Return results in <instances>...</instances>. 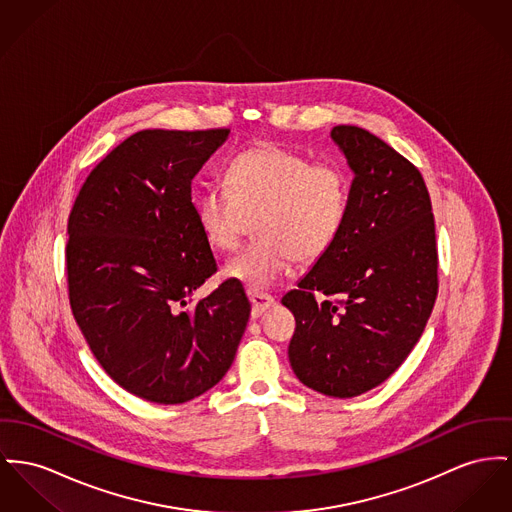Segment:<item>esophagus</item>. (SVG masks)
Segmentation results:
<instances>
[{"label": "esophagus", "instance_id": "1", "mask_svg": "<svg viewBox=\"0 0 512 512\" xmlns=\"http://www.w3.org/2000/svg\"><path fill=\"white\" fill-rule=\"evenodd\" d=\"M248 299L252 303V318H260L268 308L275 305V299L268 293H258V291H250Z\"/></svg>", "mask_w": 512, "mask_h": 512}]
</instances>
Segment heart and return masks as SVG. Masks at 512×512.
Listing matches in <instances>:
<instances>
[{"label": "heart", "mask_w": 512, "mask_h": 512, "mask_svg": "<svg viewBox=\"0 0 512 512\" xmlns=\"http://www.w3.org/2000/svg\"><path fill=\"white\" fill-rule=\"evenodd\" d=\"M225 186L207 188L196 200V219L217 250L239 246L254 217V235L225 268L250 289H266L291 270L310 264L340 237L351 200V176L340 161L260 145L239 153L225 171Z\"/></svg>", "instance_id": "1"}]
</instances>
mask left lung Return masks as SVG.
<instances>
[{"instance_id":"8db88e82","label":"left lung","mask_w":512,"mask_h":512,"mask_svg":"<svg viewBox=\"0 0 512 512\" xmlns=\"http://www.w3.org/2000/svg\"><path fill=\"white\" fill-rule=\"evenodd\" d=\"M332 139L355 172L347 219L281 303L297 322L289 343L297 378L353 398L382 384L421 338L439 291V256L417 167L357 126H336Z\"/></svg>"}]
</instances>
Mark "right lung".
Masks as SVG:
<instances>
[{
	"mask_svg": "<svg viewBox=\"0 0 512 512\" xmlns=\"http://www.w3.org/2000/svg\"><path fill=\"white\" fill-rule=\"evenodd\" d=\"M227 128L143 130L83 182L68 219L69 305L106 375L155 404H184L235 361L250 316L242 283L192 293L217 272L192 180Z\"/></svg>",
	"mask_w": 512,
	"mask_h": 512,
	"instance_id": "right-lung-1",
	"label": "right lung"
}]
</instances>
